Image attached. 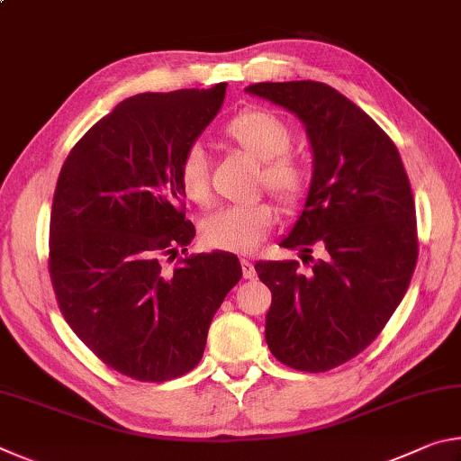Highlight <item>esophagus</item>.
Wrapping results in <instances>:
<instances>
[{"instance_id":"obj_1","label":"esophagus","mask_w":461,"mask_h":461,"mask_svg":"<svg viewBox=\"0 0 461 461\" xmlns=\"http://www.w3.org/2000/svg\"><path fill=\"white\" fill-rule=\"evenodd\" d=\"M241 272H244V278H254L256 276L252 260H241Z\"/></svg>"}]
</instances>
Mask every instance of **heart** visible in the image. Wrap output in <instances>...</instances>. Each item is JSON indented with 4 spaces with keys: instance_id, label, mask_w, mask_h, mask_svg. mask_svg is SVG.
Segmentation results:
<instances>
[{
    "instance_id": "heart-1",
    "label": "heart",
    "mask_w": 461,
    "mask_h": 461,
    "mask_svg": "<svg viewBox=\"0 0 461 461\" xmlns=\"http://www.w3.org/2000/svg\"><path fill=\"white\" fill-rule=\"evenodd\" d=\"M225 136L262 162L260 185L280 203L291 207L303 199L307 189L305 168L286 152L293 144V131L278 115L267 109H246L228 123ZM178 186L191 205L207 207L212 203L209 160L203 148H189L178 162ZM275 217V207L267 201L225 207L203 221L201 241L209 249L248 254L268 236Z\"/></svg>"
}]
</instances>
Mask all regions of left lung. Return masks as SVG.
Segmentation results:
<instances>
[{"mask_svg": "<svg viewBox=\"0 0 461 461\" xmlns=\"http://www.w3.org/2000/svg\"><path fill=\"white\" fill-rule=\"evenodd\" d=\"M293 112L313 150L305 207L280 246L296 260L258 262L272 293L267 343L303 372L346 364L384 330L407 293L419 244L415 199L401 154L368 113L317 81L246 87ZM326 249L313 261L312 246Z\"/></svg>", "mask_w": 461, "mask_h": 461, "instance_id": "obj_1", "label": "left lung"}]
</instances>
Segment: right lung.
Here are the masks:
<instances>
[{
	"mask_svg": "<svg viewBox=\"0 0 461 461\" xmlns=\"http://www.w3.org/2000/svg\"><path fill=\"white\" fill-rule=\"evenodd\" d=\"M225 87L122 101L60 168L49 252L60 313L101 362L134 380L191 372L241 278L238 256L221 249L165 268L194 238L178 162L221 109Z\"/></svg>",
	"mask_w": 461,
	"mask_h": 461,
	"instance_id": "right-lung-1",
	"label": "right lung"
}]
</instances>
